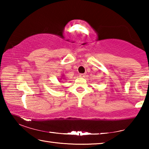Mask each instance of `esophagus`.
Listing matches in <instances>:
<instances>
[{
  "instance_id": "34e87169",
  "label": "esophagus",
  "mask_w": 149,
  "mask_h": 149,
  "mask_svg": "<svg viewBox=\"0 0 149 149\" xmlns=\"http://www.w3.org/2000/svg\"><path fill=\"white\" fill-rule=\"evenodd\" d=\"M85 75V74H79V77H84Z\"/></svg>"
}]
</instances>
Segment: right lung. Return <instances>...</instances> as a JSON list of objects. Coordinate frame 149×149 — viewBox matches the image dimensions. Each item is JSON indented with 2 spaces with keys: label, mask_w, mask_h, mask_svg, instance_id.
I'll return each mask as SVG.
<instances>
[{
  "label": "right lung",
  "mask_w": 149,
  "mask_h": 149,
  "mask_svg": "<svg viewBox=\"0 0 149 149\" xmlns=\"http://www.w3.org/2000/svg\"><path fill=\"white\" fill-rule=\"evenodd\" d=\"M62 79H63V80H65V77H64V75H62L61 76V78H60V79H59L60 80H62Z\"/></svg>",
  "instance_id": "right-lung-1"
}]
</instances>
